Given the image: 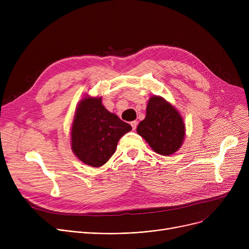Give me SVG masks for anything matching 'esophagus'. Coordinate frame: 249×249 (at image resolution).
<instances>
[{"instance_id":"esophagus-1","label":"esophagus","mask_w":249,"mask_h":249,"mask_svg":"<svg viewBox=\"0 0 249 249\" xmlns=\"http://www.w3.org/2000/svg\"><path fill=\"white\" fill-rule=\"evenodd\" d=\"M137 124H138V122H137V121H132V122H131V126H132V129H133V130H135V129H136Z\"/></svg>"}]
</instances>
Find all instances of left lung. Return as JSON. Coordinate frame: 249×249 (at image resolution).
Listing matches in <instances>:
<instances>
[{
  "instance_id": "left-lung-1",
  "label": "left lung",
  "mask_w": 249,
  "mask_h": 249,
  "mask_svg": "<svg viewBox=\"0 0 249 249\" xmlns=\"http://www.w3.org/2000/svg\"><path fill=\"white\" fill-rule=\"evenodd\" d=\"M137 133L161 155L175 153L182 144L185 125L178 112L160 97L148 101L146 117L137 127Z\"/></svg>"
}]
</instances>
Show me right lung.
Returning a JSON list of instances; mask_svg holds the SVG:
<instances>
[{"mask_svg":"<svg viewBox=\"0 0 249 249\" xmlns=\"http://www.w3.org/2000/svg\"><path fill=\"white\" fill-rule=\"evenodd\" d=\"M132 127L110 113L102 98H85L78 105L71 127V148L84 163L99 167L114 154L119 139Z\"/></svg>","mask_w":249,"mask_h":249,"instance_id":"obj_1","label":"right lung"}]
</instances>
